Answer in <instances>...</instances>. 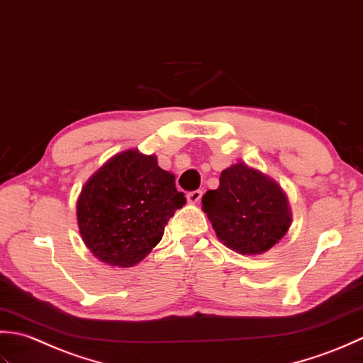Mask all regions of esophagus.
<instances>
[{"label": "esophagus", "mask_w": 363, "mask_h": 363, "mask_svg": "<svg viewBox=\"0 0 363 363\" xmlns=\"http://www.w3.org/2000/svg\"><path fill=\"white\" fill-rule=\"evenodd\" d=\"M188 202L189 203H199L201 202V199H202V191H192V192H188Z\"/></svg>", "instance_id": "esophagus-1"}]
</instances>
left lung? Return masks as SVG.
I'll return each mask as SVG.
<instances>
[{"mask_svg": "<svg viewBox=\"0 0 363 363\" xmlns=\"http://www.w3.org/2000/svg\"><path fill=\"white\" fill-rule=\"evenodd\" d=\"M218 238L242 255H260L284 238L291 211L279 184L244 162L220 172L219 188L202 197Z\"/></svg>", "mask_w": 363, "mask_h": 363, "instance_id": "8db88e82", "label": "left lung"}]
</instances>
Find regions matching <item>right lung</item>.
<instances>
[{"label": "right lung", "instance_id": "1", "mask_svg": "<svg viewBox=\"0 0 363 363\" xmlns=\"http://www.w3.org/2000/svg\"><path fill=\"white\" fill-rule=\"evenodd\" d=\"M186 203L174 174L155 155L125 150L108 160L81 189V238L100 262L131 268L161 241L167 220Z\"/></svg>", "mask_w": 363, "mask_h": 363}]
</instances>
